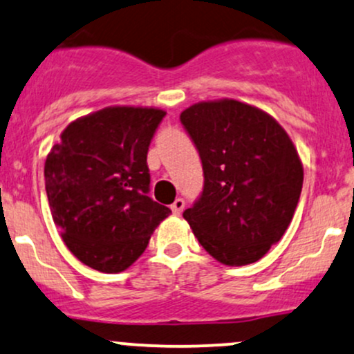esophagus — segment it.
<instances>
[{
    "label": "esophagus",
    "instance_id": "obj_1",
    "mask_svg": "<svg viewBox=\"0 0 354 354\" xmlns=\"http://www.w3.org/2000/svg\"><path fill=\"white\" fill-rule=\"evenodd\" d=\"M183 209H185V200H183V198H176L171 205V211L174 214H181Z\"/></svg>",
    "mask_w": 354,
    "mask_h": 354
}]
</instances>
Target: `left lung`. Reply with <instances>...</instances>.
<instances>
[{
	"label": "left lung",
	"mask_w": 354,
	"mask_h": 354,
	"mask_svg": "<svg viewBox=\"0 0 354 354\" xmlns=\"http://www.w3.org/2000/svg\"><path fill=\"white\" fill-rule=\"evenodd\" d=\"M180 121L205 176L183 216L223 265L258 261L281 239L301 194L303 165L293 141L265 111L234 100L193 104Z\"/></svg>",
	"instance_id": "obj_1"
}]
</instances>
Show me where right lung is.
Instances as JSON below:
<instances>
[{
  "label": "right lung",
  "mask_w": 354,
  "mask_h": 354,
  "mask_svg": "<svg viewBox=\"0 0 354 354\" xmlns=\"http://www.w3.org/2000/svg\"><path fill=\"white\" fill-rule=\"evenodd\" d=\"M166 113L104 108L73 121L44 163L56 228L81 263L120 273L143 254L171 209L149 193L148 149Z\"/></svg>",
  "instance_id": "right-lung-1"
}]
</instances>
